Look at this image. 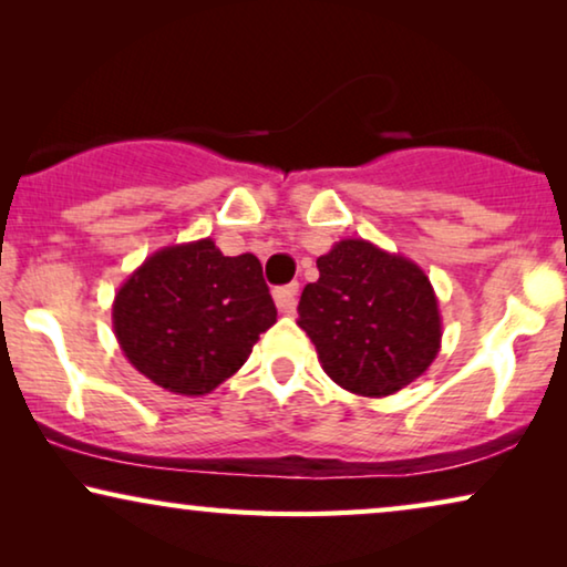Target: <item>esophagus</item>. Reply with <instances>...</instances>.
Here are the masks:
<instances>
[{"label": "esophagus", "instance_id": "obj_1", "mask_svg": "<svg viewBox=\"0 0 567 567\" xmlns=\"http://www.w3.org/2000/svg\"><path fill=\"white\" fill-rule=\"evenodd\" d=\"M297 291H299V284L278 286V289L274 291V299H276L278 312H284V315H293V312H297Z\"/></svg>", "mask_w": 567, "mask_h": 567}]
</instances>
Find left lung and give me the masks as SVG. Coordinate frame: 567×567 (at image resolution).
<instances>
[{"mask_svg":"<svg viewBox=\"0 0 567 567\" xmlns=\"http://www.w3.org/2000/svg\"><path fill=\"white\" fill-rule=\"evenodd\" d=\"M299 299V328L324 374L361 398L415 382L441 348V312L425 270L369 239H340L317 258Z\"/></svg>","mask_w":567,"mask_h":567,"instance_id":"obj_1","label":"left lung"}]
</instances>
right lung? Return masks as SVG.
Returning <instances> with one entry per match:
<instances>
[{
  "label": "right lung",
  "mask_w": 567,
  "mask_h": 567,
  "mask_svg": "<svg viewBox=\"0 0 567 567\" xmlns=\"http://www.w3.org/2000/svg\"><path fill=\"white\" fill-rule=\"evenodd\" d=\"M274 322L260 260L227 258L212 237L152 252L113 299V332L131 367L188 398L227 382Z\"/></svg>",
  "instance_id": "1"
}]
</instances>
